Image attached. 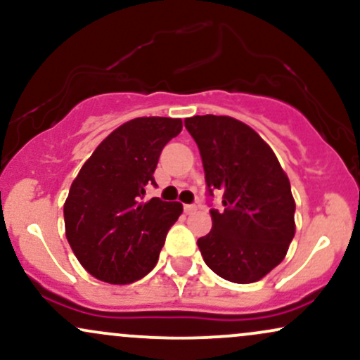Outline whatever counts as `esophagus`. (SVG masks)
<instances>
[{"label": "esophagus", "instance_id": "obj_1", "mask_svg": "<svg viewBox=\"0 0 360 360\" xmlns=\"http://www.w3.org/2000/svg\"><path fill=\"white\" fill-rule=\"evenodd\" d=\"M198 210V206L196 205H184V212L188 213V214H191V213H194Z\"/></svg>", "mask_w": 360, "mask_h": 360}]
</instances>
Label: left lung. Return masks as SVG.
I'll return each mask as SVG.
<instances>
[{"instance_id":"obj_1","label":"left lung","mask_w":360,"mask_h":360,"mask_svg":"<svg viewBox=\"0 0 360 360\" xmlns=\"http://www.w3.org/2000/svg\"><path fill=\"white\" fill-rule=\"evenodd\" d=\"M200 148L206 194H221L210 210L212 232L198 238L206 266L238 284L262 279L283 262L295 237V200L278 157L245 123L203 115L184 120Z\"/></svg>"}]
</instances>
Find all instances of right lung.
Wrapping results in <instances>:
<instances>
[{
  "label": "right lung",
  "instance_id": "right-lung-1",
  "mask_svg": "<svg viewBox=\"0 0 360 360\" xmlns=\"http://www.w3.org/2000/svg\"><path fill=\"white\" fill-rule=\"evenodd\" d=\"M179 118L146 117L111 131L81 167L64 205L65 237L96 279L128 284L154 269L183 205L152 198L162 148L179 135Z\"/></svg>",
  "mask_w": 360,
  "mask_h": 360
}]
</instances>
